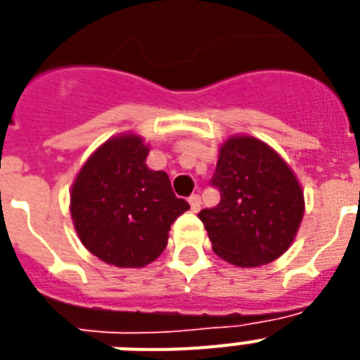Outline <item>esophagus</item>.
<instances>
[{"label":"esophagus","mask_w":360,"mask_h":360,"mask_svg":"<svg viewBox=\"0 0 360 360\" xmlns=\"http://www.w3.org/2000/svg\"><path fill=\"white\" fill-rule=\"evenodd\" d=\"M188 203H191L192 211H194V213H198V211H200V207H202V198L198 196V194H192V196L188 198Z\"/></svg>","instance_id":"obj_1"}]
</instances>
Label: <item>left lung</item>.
I'll use <instances>...</instances> for the list:
<instances>
[{
	"label": "left lung",
	"instance_id": "8db88e82",
	"mask_svg": "<svg viewBox=\"0 0 360 360\" xmlns=\"http://www.w3.org/2000/svg\"><path fill=\"white\" fill-rule=\"evenodd\" d=\"M211 185L217 207L198 213L217 256L237 267H259L284 254L304 214L295 174L278 153L252 136L222 143Z\"/></svg>",
	"mask_w": 360,
	"mask_h": 360
}]
</instances>
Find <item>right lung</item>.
Instances as JSON below:
<instances>
[{
    "instance_id": "add662e5",
    "label": "right lung",
    "mask_w": 360,
    "mask_h": 360,
    "mask_svg": "<svg viewBox=\"0 0 360 360\" xmlns=\"http://www.w3.org/2000/svg\"><path fill=\"white\" fill-rule=\"evenodd\" d=\"M138 134L104 141L76 175L70 217L82 245L115 267H143L168 245L169 226L191 205L166 172L149 169Z\"/></svg>"
}]
</instances>
